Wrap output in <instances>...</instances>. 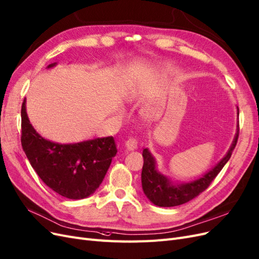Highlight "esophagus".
Here are the masks:
<instances>
[{"mask_svg": "<svg viewBox=\"0 0 259 259\" xmlns=\"http://www.w3.org/2000/svg\"><path fill=\"white\" fill-rule=\"evenodd\" d=\"M124 147H126V149L129 152L136 151V149H138V147H139L138 141L136 139H129L126 143H124Z\"/></svg>", "mask_w": 259, "mask_h": 259, "instance_id": "34e87169", "label": "esophagus"}]
</instances>
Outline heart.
<instances>
[{"instance_id": "heart-1", "label": "heart", "mask_w": 259, "mask_h": 259, "mask_svg": "<svg viewBox=\"0 0 259 259\" xmlns=\"http://www.w3.org/2000/svg\"><path fill=\"white\" fill-rule=\"evenodd\" d=\"M146 116L148 118H154L155 117V113L153 112V111H148L147 113H146Z\"/></svg>"}]
</instances>
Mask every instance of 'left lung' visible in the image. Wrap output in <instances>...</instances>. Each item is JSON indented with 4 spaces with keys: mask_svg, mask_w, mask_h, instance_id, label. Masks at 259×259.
<instances>
[{
    "mask_svg": "<svg viewBox=\"0 0 259 259\" xmlns=\"http://www.w3.org/2000/svg\"><path fill=\"white\" fill-rule=\"evenodd\" d=\"M237 115L239 116V108L237 106ZM239 137V122L237 121V132L232 143L222 159L216 163L211 170L205 172L202 177L187 183H179L171 180L166 175L160 173L157 169V161L155 156L148 148L143 149V169H142V188L144 195L153 204L157 206L170 207L184 204L191 199L197 197L205 190L211 182L216 178L224 165L230 159L233 149L236 147Z\"/></svg>",
    "mask_w": 259,
    "mask_h": 259,
    "instance_id": "obj_1",
    "label": "left lung"
}]
</instances>
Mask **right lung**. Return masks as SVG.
<instances>
[{
    "instance_id": "obj_1",
    "label": "right lung",
    "mask_w": 259,
    "mask_h": 259,
    "mask_svg": "<svg viewBox=\"0 0 259 259\" xmlns=\"http://www.w3.org/2000/svg\"><path fill=\"white\" fill-rule=\"evenodd\" d=\"M57 62L49 64L52 69ZM21 145L32 168L55 193L84 199L101 184L117 153L113 137L61 144L41 137L30 123L26 99L21 106Z\"/></svg>"
}]
</instances>
